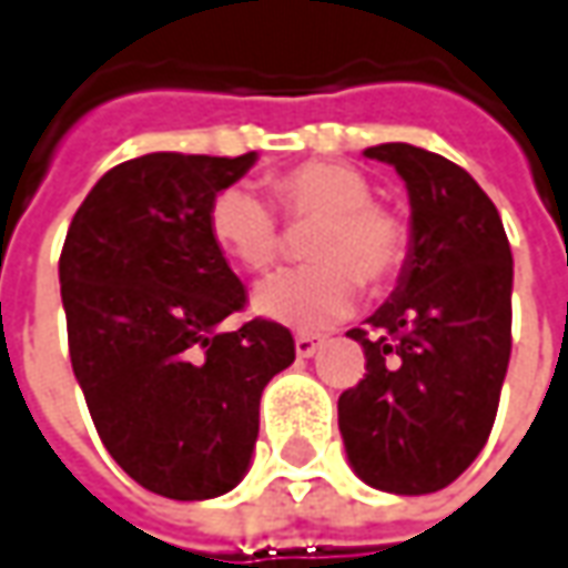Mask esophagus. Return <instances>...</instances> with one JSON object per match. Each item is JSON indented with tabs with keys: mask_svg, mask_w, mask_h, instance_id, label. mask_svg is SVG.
Listing matches in <instances>:
<instances>
[{
	"mask_svg": "<svg viewBox=\"0 0 568 568\" xmlns=\"http://www.w3.org/2000/svg\"><path fill=\"white\" fill-rule=\"evenodd\" d=\"M320 345H323V342H320L316 335H295V354H298V357H314Z\"/></svg>",
	"mask_w": 568,
	"mask_h": 568,
	"instance_id": "esophagus-1",
	"label": "esophagus"
}]
</instances>
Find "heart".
Wrapping results in <instances>:
<instances>
[{
    "instance_id": "b5f03b06",
    "label": "heart",
    "mask_w": 568,
    "mask_h": 568,
    "mask_svg": "<svg viewBox=\"0 0 568 568\" xmlns=\"http://www.w3.org/2000/svg\"><path fill=\"white\" fill-rule=\"evenodd\" d=\"M288 220H316L307 235L314 264L285 270L254 292V311L295 329L333 326L354 307L361 280L385 288L407 252V223L373 202L364 173L335 161H304L270 176ZM207 230L220 252L248 273H264L280 257V226L270 204L248 186L220 189L207 207Z\"/></svg>"
}]
</instances>
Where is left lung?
<instances>
[{
  "instance_id": "1",
  "label": "left lung",
  "mask_w": 568,
  "mask_h": 568,
  "mask_svg": "<svg viewBox=\"0 0 568 568\" xmlns=\"http://www.w3.org/2000/svg\"><path fill=\"white\" fill-rule=\"evenodd\" d=\"M410 195V252L392 298L351 329L366 376L338 397L354 473L392 495L447 488L485 447L510 364L513 254L469 173L407 142L366 149Z\"/></svg>"
}]
</instances>
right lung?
Masks as SVG:
<instances>
[{"mask_svg": "<svg viewBox=\"0 0 568 568\" xmlns=\"http://www.w3.org/2000/svg\"><path fill=\"white\" fill-rule=\"evenodd\" d=\"M257 154L152 152L77 207L58 261L73 376L123 473L173 500L233 491L248 473L261 395L295 361L292 333L248 320L245 285L207 230L220 189Z\"/></svg>", "mask_w": 568, "mask_h": 568, "instance_id": "right-lung-1", "label": "right lung"}]
</instances>
